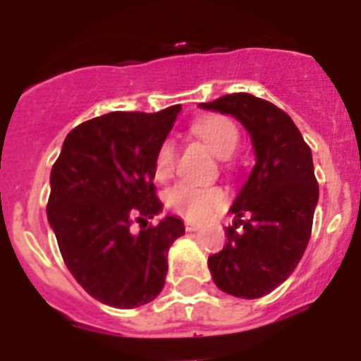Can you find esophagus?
I'll return each mask as SVG.
<instances>
[{
  "mask_svg": "<svg viewBox=\"0 0 361 361\" xmlns=\"http://www.w3.org/2000/svg\"><path fill=\"white\" fill-rule=\"evenodd\" d=\"M184 228H186V231H197L200 228V224L195 222V220H184Z\"/></svg>",
  "mask_w": 361,
  "mask_h": 361,
  "instance_id": "esophagus-1",
  "label": "esophagus"
}]
</instances>
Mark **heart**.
I'll return each mask as SVG.
<instances>
[{"instance_id": "1", "label": "heart", "mask_w": 361, "mask_h": 361, "mask_svg": "<svg viewBox=\"0 0 361 361\" xmlns=\"http://www.w3.org/2000/svg\"><path fill=\"white\" fill-rule=\"evenodd\" d=\"M191 133L208 146L216 157L228 159L238 146L237 126L224 116H208L195 121ZM175 142L164 139L155 153L153 171L157 180L170 177L175 166ZM166 206L173 213L190 220H202L220 209L228 200V193L219 186H199L191 183H177L166 191Z\"/></svg>"}]
</instances>
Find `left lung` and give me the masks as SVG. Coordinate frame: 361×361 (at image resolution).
<instances>
[{
    "instance_id": "1",
    "label": "left lung",
    "mask_w": 361,
    "mask_h": 361,
    "mask_svg": "<svg viewBox=\"0 0 361 361\" xmlns=\"http://www.w3.org/2000/svg\"><path fill=\"white\" fill-rule=\"evenodd\" d=\"M206 110L237 117L257 162L229 212L228 244L208 258L213 282L238 298H260L288 280L307 247L318 202L311 148L291 117L251 94H228Z\"/></svg>"
}]
</instances>
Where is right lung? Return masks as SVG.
<instances>
[{
	"label": "right lung",
	"instance_id": "right-lung-1",
	"mask_svg": "<svg viewBox=\"0 0 361 361\" xmlns=\"http://www.w3.org/2000/svg\"><path fill=\"white\" fill-rule=\"evenodd\" d=\"M180 104L155 114L110 111L66 135L50 173L49 222L73 279L110 307L152 302L164 286L168 250L183 220L161 213L153 161ZM139 224V232L131 226Z\"/></svg>",
	"mask_w": 361,
	"mask_h": 361
}]
</instances>
